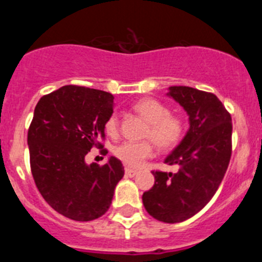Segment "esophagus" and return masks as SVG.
I'll use <instances>...</instances> for the list:
<instances>
[{
	"instance_id": "obj_1",
	"label": "esophagus",
	"mask_w": 262,
	"mask_h": 262,
	"mask_svg": "<svg viewBox=\"0 0 262 262\" xmlns=\"http://www.w3.org/2000/svg\"><path fill=\"white\" fill-rule=\"evenodd\" d=\"M124 173H126L127 177H135V176L138 174V170H135V169H131V168H126L124 169Z\"/></svg>"
}]
</instances>
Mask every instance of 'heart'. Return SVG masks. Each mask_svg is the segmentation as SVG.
<instances>
[{
    "mask_svg": "<svg viewBox=\"0 0 262 262\" xmlns=\"http://www.w3.org/2000/svg\"><path fill=\"white\" fill-rule=\"evenodd\" d=\"M134 111L148 123L145 136L151 138L160 148L170 149L180 143L185 133L184 119L169 114L168 106L154 98H143L134 103ZM105 131L108 136H117L119 120L111 114L105 122ZM114 155L128 166H140L144 160L154 155L151 142H123L117 145Z\"/></svg>",
    "mask_w": 262,
    "mask_h": 262,
    "instance_id": "b5f03b06",
    "label": "heart"
}]
</instances>
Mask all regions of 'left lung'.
I'll use <instances>...</instances> for the list:
<instances>
[{"label": "left lung", "mask_w": 262, "mask_h": 262, "mask_svg": "<svg viewBox=\"0 0 262 262\" xmlns=\"http://www.w3.org/2000/svg\"><path fill=\"white\" fill-rule=\"evenodd\" d=\"M166 96L182 106L189 129L164 163L177 173L154 172L155 185L143 194L151 216L164 223H180L210 202L231 159V115L212 93L189 86H169Z\"/></svg>", "instance_id": "left-lung-1"}]
</instances>
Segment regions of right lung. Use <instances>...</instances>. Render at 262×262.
I'll return each mask as SVG.
<instances>
[{
	"label": "right lung",
	"instance_id": "right-lung-1",
	"mask_svg": "<svg viewBox=\"0 0 262 262\" xmlns=\"http://www.w3.org/2000/svg\"><path fill=\"white\" fill-rule=\"evenodd\" d=\"M114 97L102 90L67 85L39 99L27 135L34 181L55 211L89 222L108 210L124 174L117 157L103 166L85 156L105 136Z\"/></svg>",
	"mask_w": 262,
	"mask_h": 262
}]
</instances>
